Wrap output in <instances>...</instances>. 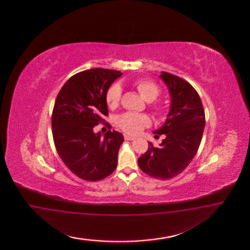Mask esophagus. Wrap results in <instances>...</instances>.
Segmentation results:
<instances>
[{
    "label": "esophagus",
    "instance_id": "34e87169",
    "mask_svg": "<svg viewBox=\"0 0 250 250\" xmlns=\"http://www.w3.org/2000/svg\"><path fill=\"white\" fill-rule=\"evenodd\" d=\"M124 137H125V140H129V141H131V140H134L135 139V137L134 136H129V135H124Z\"/></svg>",
    "mask_w": 250,
    "mask_h": 250
}]
</instances>
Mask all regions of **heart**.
Instances as JSON below:
<instances>
[{
    "instance_id": "b5f03b06",
    "label": "heart",
    "mask_w": 250,
    "mask_h": 250,
    "mask_svg": "<svg viewBox=\"0 0 250 250\" xmlns=\"http://www.w3.org/2000/svg\"><path fill=\"white\" fill-rule=\"evenodd\" d=\"M136 85L137 91L147 102L156 100L160 93L159 86L151 81H139L136 83ZM121 95V86L119 84L114 83L110 86L105 94L107 105L110 108L117 107L120 103ZM116 123L118 126L126 134L136 135L150 125V119L146 114H134L127 112L119 115Z\"/></svg>"
}]
</instances>
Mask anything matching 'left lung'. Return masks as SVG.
<instances>
[{"instance_id": "8db88e82", "label": "left lung", "mask_w": 250, "mask_h": 250, "mask_svg": "<svg viewBox=\"0 0 250 250\" xmlns=\"http://www.w3.org/2000/svg\"><path fill=\"white\" fill-rule=\"evenodd\" d=\"M171 97L170 110L161 128L154 133L165 135L159 147L152 143L138 159L146 174L159 180L171 179L182 172L196 155L205 125V109L190 84L178 76L161 72Z\"/></svg>"}]
</instances>
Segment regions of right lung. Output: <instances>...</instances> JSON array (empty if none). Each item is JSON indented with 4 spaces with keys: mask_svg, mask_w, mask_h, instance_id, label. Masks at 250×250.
I'll return each mask as SVG.
<instances>
[{
    "mask_svg": "<svg viewBox=\"0 0 250 250\" xmlns=\"http://www.w3.org/2000/svg\"><path fill=\"white\" fill-rule=\"evenodd\" d=\"M123 73L91 68L70 77L59 92L52 112L54 144L64 164L79 178L96 182L112 174L124 136L107 131L104 138L93 127L108 115L105 94Z\"/></svg>",
    "mask_w": 250,
    "mask_h": 250,
    "instance_id": "right-lung-1",
    "label": "right lung"
}]
</instances>
